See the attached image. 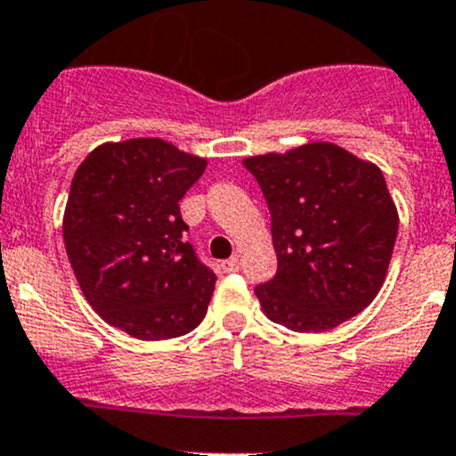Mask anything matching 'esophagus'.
<instances>
[{"mask_svg":"<svg viewBox=\"0 0 456 456\" xmlns=\"http://www.w3.org/2000/svg\"><path fill=\"white\" fill-rule=\"evenodd\" d=\"M220 269H223L224 273H236V271L240 269V260H238V257H229V260H223V262H220Z\"/></svg>","mask_w":456,"mask_h":456,"instance_id":"1","label":"esophagus"}]
</instances>
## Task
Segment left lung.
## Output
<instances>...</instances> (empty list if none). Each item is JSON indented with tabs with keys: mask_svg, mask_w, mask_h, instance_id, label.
<instances>
[{
	"mask_svg": "<svg viewBox=\"0 0 456 456\" xmlns=\"http://www.w3.org/2000/svg\"><path fill=\"white\" fill-rule=\"evenodd\" d=\"M271 214L278 273L257 284L262 311L322 333L375 300L397 238V207L377 165L333 142L242 160Z\"/></svg>",
	"mask_w": 456,
	"mask_h": 456,
	"instance_id": "1",
	"label": "left lung"
}]
</instances>
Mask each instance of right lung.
I'll list each match as a JSON object with an SVG mask.
<instances>
[{"label": "right lung", "mask_w": 456, "mask_h": 456, "mask_svg": "<svg viewBox=\"0 0 456 456\" xmlns=\"http://www.w3.org/2000/svg\"><path fill=\"white\" fill-rule=\"evenodd\" d=\"M207 160L160 139L103 142L70 185L63 242L81 291L108 324L169 339L200 324L216 273L185 240L178 200Z\"/></svg>", "instance_id": "obj_1"}]
</instances>
